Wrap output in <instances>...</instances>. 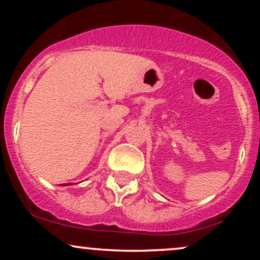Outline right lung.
Wrapping results in <instances>:
<instances>
[{
    "instance_id": "right-lung-1",
    "label": "right lung",
    "mask_w": 260,
    "mask_h": 260,
    "mask_svg": "<svg viewBox=\"0 0 260 260\" xmlns=\"http://www.w3.org/2000/svg\"><path fill=\"white\" fill-rule=\"evenodd\" d=\"M63 186H70V184H66V183H64V184H63Z\"/></svg>"
}]
</instances>
